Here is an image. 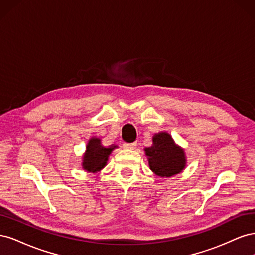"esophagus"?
<instances>
[{"mask_svg":"<svg viewBox=\"0 0 255 255\" xmlns=\"http://www.w3.org/2000/svg\"><path fill=\"white\" fill-rule=\"evenodd\" d=\"M122 146H123V149H126V150H134L137 146V142H132V143L125 142L122 144Z\"/></svg>","mask_w":255,"mask_h":255,"instance_id":"obj_1","label":"esophagus"}]
</instances>
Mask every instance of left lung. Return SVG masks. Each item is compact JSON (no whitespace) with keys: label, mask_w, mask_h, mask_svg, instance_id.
<instances>
[{"label":"left lung","mask_w":255,"mask_h":255,"mask_svg":"<svg viewBox=\"0 0 255 255\" xmlns=\"http://www.w3.org/2000/svg\"><path fill=\"white\" fill-rule=\"evenodd\" d=\"M152 140V146L144 149L151 170L161 177H170L182 172L186 166V156L181 146L174 143L172 137L163 132L154 135Z\"/></svg>","instance_id":"left-lung-1"}]
</instances>
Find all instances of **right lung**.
I'll list each match as a JSON object with an SVG mask.
<instances>
[{
  "instance_id": "add662e5",
  "label": "right lung",
  "mask_w": 255,
  "mask_h": 255,
  "mask_svg": "<svg viewBox=\"0 0 255 255\" xmlns=\"http://www.w3.org/2000/svg\"><path fill=\"white\" fill-rule=\"evenodd\" d=\"M116 148H118V146L115 144L109 146V148H105V146L101 144V140L99 138L92 137L87 143L86 152H85L83 156L82 166L84 170L92 173L101 170V169L105 167L111 153Z\"/></svg>"
}]
</instances>
